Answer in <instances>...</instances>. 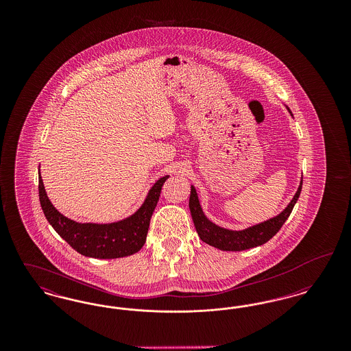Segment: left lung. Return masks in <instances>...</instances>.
<instances>
[{
	"mask_svg": "<svg viewBox=\"0 0 351 351\" xmlns=\"http://www.w3.org/2000/svg\"><path fill=\"white\" fill-rule=\"evenodd\" d=\"M291 113L289 108H287ZM292 114V113H291ZM302 186V180L298 188V192L295 193L292 201L288 204V206L284 209L280 215L276 217L269 218L267 221L254 225L245 230H228L223 228H219L212 221H209L204 215L201 209L200 201L197 197L196 189L192 185L191 186V197H189V209L192 219L196 228V232L199 234L202 242L217 247L219 250L223 251H242L252 249L256 246H261L269 241L275 234L280 230L287 218L289 217L296 201L299 199Z\"/></svg>",
	"mask_w": 351,
	"mask_h": 351,
	"instance_id": "obj_1",
	"label": "left lung"
}]
</instances>
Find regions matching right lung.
Wrapping results in <instances>:
<instances>
[{"mask_svg": "<svg viewBox=\"0 0 351 351\" xmlns=\"http://www.w3.org/2000/svg\"><path fill=\"white\" fill-rule=\"evenodd\" d=\"M167 179L168 175L154 184L146 200L133 216L113 223H80L60 215L49 200L40 175L39 201L51 226L73 250L90 258L116 259L133 255L145 245L151 216Z\"/></svg>", "mask_w": 351, "mask_h": 351, "instance_id": "obj_1", "label": "right lung"}]
</instances>
